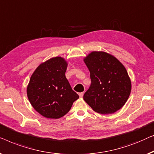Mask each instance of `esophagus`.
<instances>
[{"mask_svg": "<svg viewBox=\"0 0 154 154\" xmlns=\"http://www.w3.org/2000/svg\"><path fill=\"white\" fill-rule=\"evenodd\" d=\"M84 92L79 93V97H80V98H82V97H83V96H84Z\"/></svg>", "mask_w": 154, "mask_h": 154, "instance_id": "1", "label": "esophagus"}]
</instances>
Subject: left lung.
<instances>
[{"mask_svg": "<svg viewBox=\"0 0 154 154\" xmlns=\"http://www.w3.org/2000/svg\"><path fill=\"white\" fill-rule=\"evenodd\" d=\"M84 61L91 80L84 101L98 113L112 114L120 109L131 91V79L123 65L104 51H92Z\"/></svg>", "mask_w": 154, "mask_h": 154, "instance_id": "8db88e82", "label": "left lung"}]
</instances>
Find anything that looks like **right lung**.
<instances>
[{"instance_id": "add662e5", "label": "right lung", "mask_w": 154, "mask_h": 154, "mask_svg": "<svg viewBox=\"0 0 154 154\" xmlns=\"http://www.w3.org/2000/svg\"><path fill=\"white\" fill-rule=\"evenodd\" d=\"M67 66L63 58L54 57L41 63L31 75L27 86L28 98L45 117H62L79 98L66 77Z\"/></svg>"}]
</instances>
